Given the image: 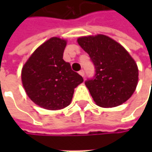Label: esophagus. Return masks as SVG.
<instances>
[{
    "instance_id": "1",
    "label": "esophagus",
    "mask_w": 152,
    "mask_h": 152,
    "mask_svg": "<svg viewBox=\"0 0 152 152\" xmlns=\"http://www.w3.org/2000/svg\"><path fill=\"white\" fill-rule=\"evenodd\" d=\"M79 73L81 75V76H82V77H84V76H85V71H84L83 69H81V70L79 72Z\"/></svg>"
}]
</instances>
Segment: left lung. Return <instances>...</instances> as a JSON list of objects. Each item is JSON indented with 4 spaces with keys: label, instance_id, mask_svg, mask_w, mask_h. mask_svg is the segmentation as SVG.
Here are the masks:
<instances>
[{
    "label": "left lung",
    "instance_id": "8db88e82",
    "mask_svg": "<svg viewBox=\"0 0 152 152\" xmlns=\"http://www.w3.org/2000/svg\"><path fill=\"white\" fill-rule=\"evenodd\" d=\"M78 43L95 67V75L85 84L96 105L113 107L129 99L137 86L138 67L129 52L102 34L81 37Z\"/></svg>",
    "mask_w": 152,
    "mask_h": 152
}]
</instances>
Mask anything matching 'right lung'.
I'll return each instance as SVG.
<instances>
[{"label":"right lung","mask_w":152,"mask_h":152,"mask_svg":"<svg viewBox=\"0 0 152 152\" xmlns=\"http://www.w3.org/2000/svg\"><path fill=\"white\" fill-rule=\"evenodd\" d=\"M66 40L53 37L33 53L22 70V82L28 96L48 110L67 107L84 79L63 60Z\"/></svg>","instance_id":"1"}]
</instances>
